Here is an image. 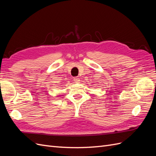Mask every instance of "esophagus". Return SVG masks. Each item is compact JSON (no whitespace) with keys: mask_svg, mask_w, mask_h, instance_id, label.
<instances>
[{"mask_svg":"<svg viewBox=\"0 0 156 156\" xmlns=\"http://www.w3.org/2000/svg\"><path fill=\"white\" fill-rule=\"evenodd\" d=\"M73 81H74V82H75V83H79L80 82V79H79V77H74V78H73Z\"/></svg>","mask_w":156,"mask_h":156,"instance_id":"1","label":"esophagus"}]
</instances>
